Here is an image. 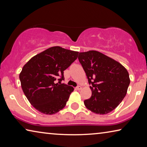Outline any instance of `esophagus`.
<instances>
[{"instance_id": "1", "label": "esophagus", "mask_w": 147, "mask_h": 147, "mask_svg": "<svg viewBox=\"0 0 147 147\" xmlns=\"http://www.w3.org/2000/svg\"><path fill=\"white\" fill-rule=\"evenodd\" d=\"M75 89H76V90H80V89H82V87H81V86H77Z\"/></svg>"}]
</instances>
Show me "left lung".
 Here are the masks:
<instances>
[{
    "instance_id": "8db88e82",
    "label": "left lung",
    "mask_w": 147,
    "mask_h": 147,
    "mask_svg": "<svg viewBox=\"0 0 147 147\" xmlns=\"http://www.w3.org/2000/svg\"><path fill=\"white\" fill-rule=\"evenodd\" d=\"M78 60L91 85V96L84 100L92 112L107 114L126 96L130 80L126 69L113 59L95 51L80 53Z\"/></svg>"
}]
</instances>
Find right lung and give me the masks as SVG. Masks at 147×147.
I'll return each instance as SVG.
<instances>
[{
  "label": "right lung",
  "mask_w": 147,
  "mask_h": 147,
  "mask_svg": "<svg viewBox=\"0 0 147 147\" xmlns=\"http://www.w3.org/2000/svg\"><path fill=\"white\" fill-rule=\"evenodd\" d=\"M78 54V52L53 47L37 54L24 65L19 74L21 87L37 110L52 115L65 106L74 88L61 82L64 80L63 71L76 60ZM57 79L58 83H55Z\"/></svg>",
  "instance_id": "right-lung-1"
}]
</instances>
